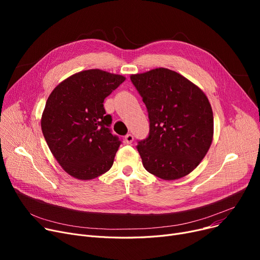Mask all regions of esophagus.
Here are the masks:
<instances>
[{"instance_id": "1", "label": "esophagus", "mask_w": 260, "mask_h": 260, "mask_svg": "<svg viewBox=\"0 0 260 260\" xmlns=\"http://www.w3.org/2000/svg\"><path fill=\"white\" fill-rule=\"evenodd\" d=\"M133 141H134V136H133L132 134H127V135L125 136V142H126L127 144H132Z\"/></svg>"}]
</instances>
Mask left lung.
I'll return each mask as SVG.
<instances>
[{
    "instance_id": "obj_1",
    "label": "left lung",
    "mask_w": 260,
    "mask_h": 260,
    "mask_svg": "<svg viewBox=\"0 0 260 260\" xmlns=\"http://www.w3.org/2000/svg\"><path fill=\"white\" fill-rule=\"evenodd\" d=\"M149 119L148 137L137 148L144 169L163 180L193 172L213 141L214 117L208 97L182 75L159 67L131 76Z\"/></svg>"
}]
</instances>
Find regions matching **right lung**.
Returning <instances> with one entry per match:
<instances>
[{
  "label": "right lung",
  "mask_w": 260,
  "mask_h": 260,
  "mask_svg": "<svg viewBox=\"0 0 260 260\" xmlns=\"http://www.w3.org/2000/svg\"><path fill=\"white\" fill-rule=\"evenodd\" d=\"M125 77L102 70L82 71L53 88L41 118L51 154L74 178L91 180L113 167L120 141L108 126L104 99Z\"/></svg>",
  "instance_id": "right-lung-1"
}]
</instances>
